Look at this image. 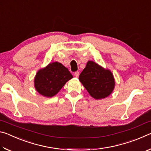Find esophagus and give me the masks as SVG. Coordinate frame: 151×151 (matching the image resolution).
Returning a JSON list of instances; mask_svg holds the SVG:
<instances>
[{
	"mask_svg": "<svg viewBox=\"0 0 151 151\" xmlns=\"http://www.w3.org/2000/svg\"><path fill=\"white\" fill-rule=\"evenodd\" d=\"M74 76H75V77H78V76H79V72L78 71H76V72H75V74H74Z\"/></svg>",
	"mask_w": 151,
	"mask_h": 151,
	"instance_id": "obj_1",
	"label": "esophagus"
}]
</instances>
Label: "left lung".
Masks as SVG:
<instances>
[{"label":"left lung","mask_w":151,"mask_h":151,"mask_svg":"<svg viewBox=\"0 0 151 151\" xmlns=\"http://www.w3.org/2000/svg\"><path fill=\"white\" fill-rule=\"evenodd\" d=\"M79 81L95 99H104L112 93L115 82L113 75L93 61H88L79 75Z\"/></svg>","instance_id":"8db88e82"}]
</instances>
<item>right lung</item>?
I'll return each instance as SVG.
<instances>
[{"mask_svg": "<svg viewBox=\"0 0 151 151\" xmlns=\"http://www.w3.org/2000/svg\"><path fill=\"white\" fill-rule=\"evenodd\" d=\"M73 76L62 64L54 62L38 71L35 78V87L41 95L52 97Z\"/></svg>", "mask_w": 151, "mask_h": 151, "instance_id": "1", "label": "right lung"}]
</instances>
